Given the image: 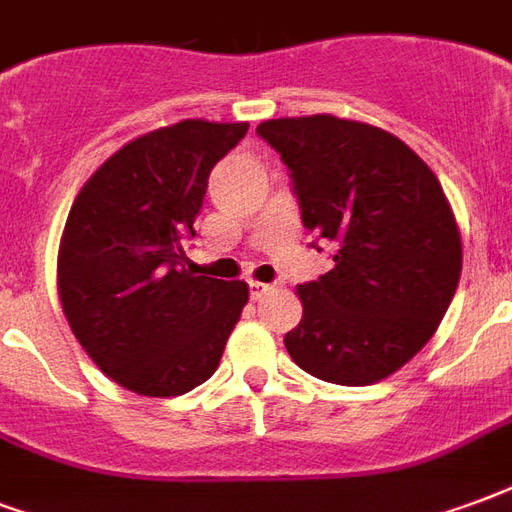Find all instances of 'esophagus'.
<instances>
[{
  "label": "esophagus",
  "instance_id": "obj_1",
  "mask_svg": "<svg viewBox=\"0 0 512 512\" xmlns=\"http://www.w3.org/2000/svg\"><path fill=\"white\" fill-rule=\"evenodd\" d=\"M248 289H251V297L253 300H261V297H267V294L275 289L272 283H259V281H251L248 283Z\"/></svg>",
  "mask_w": 512,
  "mask_h": 512
}]
</instances>
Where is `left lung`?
I'll use <instances>...</instances> for the list:
<instances>
[{
  "label": "left lung",
  "mask_w": 512,
  "mask_h": 512,
  "mask_svg": "<svg viewBox=\"0 0 512 512\" xmlns=\"http://www.w3.org/2000/svg\"><path fill=\"white\" fill-rule=\"evenodd\" d=\"M302 226L338 242L335 267L302 283L283 343L316 379L365 387L431 341L461 278V234L434 171L401 138L333 114L267 119Z\"/></svg>",
  "instance_id": "1"
}]
</instances>
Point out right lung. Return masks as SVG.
<instances>
[{
  "mask_svg": "<svg viewBox=\"0 0 512 512\" xmlns=\"http://www.w3.org/2000/svg\"><path fill=\"white\" fill-rule=\"evenodd\" d=\"M248 122L182 119L133 138L70 207L57 283L70 330L114 382L149 398L207 382L248 302V283L193 275L210 171Z\"/></svg>",
  "mask_w": 512,
  "mask_h": 512,
  "instance_id": "add662e5",
  "label": "right lung"
}]
</instances>
